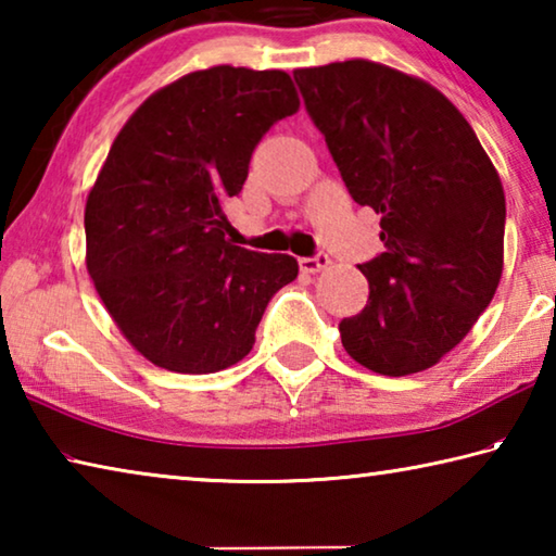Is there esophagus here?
<instances>
[{
  "label": "esophagus",
  "mask_w": 556,
  "mask_h": 556,
  "mask_svg": "<svg viewBox=\"0 0 556 556\" xmlns=\"http://www.w3.org/2000/svg\"><path fill=\"white\" fill-rule=\"evenodd\" d=\"M328 265H331V260H328V255L301 257L299 260V267H301V271H306V275H316V271H324Z\"/></svg>",
  "instance_id": "1"
}]
</instances>
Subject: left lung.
Masks as SVG:
<instances>
[{
	"mask_svg": "<svg viewBox=\"0 0 556 556\" xmlns=\"http://www.w3.org/2000/svg\"><path fill=\"white\" fill-rule=\"evenodd\" d=\"M353 201L380 213L368 304L341 321L345 353L402 378L464 341L503 277L505 193L473 127L417 75L351 59L294 71Z\"/></svg>",
	"mask_w": 556,
	"mask_h": 556,
	"instance_id": "obj_1",
	"label": "left lung"
}]
</instances>
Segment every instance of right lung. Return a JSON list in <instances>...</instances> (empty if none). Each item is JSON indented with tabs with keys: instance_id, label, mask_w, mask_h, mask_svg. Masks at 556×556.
<instances>
[{
	"instance_id": "1",
	"label": "right lung",
	"mask_w": 556,
	"mask_h": 556,
	"mask_svg": "<svg viewBox=\"0 0 556 556\" xmlns=\"http://www.w3.org/2000/svg\"><path fill=\"white\" fill-rule=\"evenodd\" d=\"M289 73L213 65L152 92L86 201V265L119 333L156 368L208 375L252 351L291 255L225 240L260 139L294 115Z\"/></svg>"
}]
</instances>
